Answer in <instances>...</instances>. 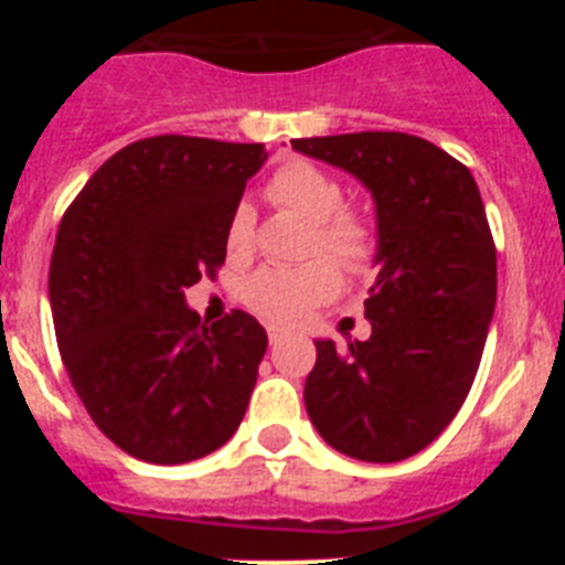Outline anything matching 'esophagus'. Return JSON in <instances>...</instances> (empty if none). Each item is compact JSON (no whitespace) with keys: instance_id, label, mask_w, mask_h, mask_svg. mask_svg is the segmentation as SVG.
<instances>
[{"instance_id":"esophagus-1","label":"esophagus","mask_w":565,"mask_h":565,"mask_svg":"<svg viewBox=\"0 0 565 565\" xmlns=\"http://www.w3.org/2000/svg\"><path fill=\"white\" fill-rule=\"evenodd\" d=\"M286 337H288V331H282V328H277V326H268V342L271 344L282 342Z\"/></svg>"}]
</instances>
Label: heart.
I'll list each match as a JSON object with an SVG mask.
<instances>
[{
  "label": "heart",
  "instance_id": "heart-1",
  "mask_svg": "<svg viewBox=\"0 0 565 565\" xmlns=\"http://www.w3.org/2000/svg\"><path fill=\"white\" fill-rule=\"evenodd\" d=\"M268 194L279 206L313 223V252L328 254L348 271H359L371 263L376 237L359 214L342 212V186L331 174L308 161H291L274 172ZM254 237V209L237 203L228 217L226 243L232 254H246ZM339 288V274L328 259H313L306 266H268L246 279L243 302L259 317L294 326L313 306L328 302Z\"/></svg>",
  "mask_w": 565,
  "mask_h": 565
}]
</instances>
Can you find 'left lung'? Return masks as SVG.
<instances>
[{
  "instance_id": "obj_1",
  "label": "left lung",
  "mask_w": 565,
  "mask_h": 565,
  "mask_svg": "<svg viewBox=\"0 0 565 565\" xmlns=\"http://www.w3.org/2000/svg\"><path fill=\"white\" fill-rule=\"evenodd\" d=\"M291 147L356 178L376 209L371 337L317 339L306 411L342 456L393 463L456 418L495 313V246L476 178L407 132L297 138Z\"/></svg>"
}]
</instances>
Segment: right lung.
Listing matches in <instances>:
<instances>
[{
	"label": "right lung",
	"mask_w": 565,
	"mask_h": 565,
	"mask_svg": "<svg viewBox=\"0 0 565 565\" xmlns=\"http://www.w3.org/2000/svg\"><path fill=\"white\" fill-rule=\"evenodd\" d=\"M268 152L186 135L115 152L62 217L50 259L58 351L98 430L147 463L234 436L268 337L246 311L203 326L183 288L226 259V226Z\"/></svg>",
	"instance_id": "1"
}]
</instances>
